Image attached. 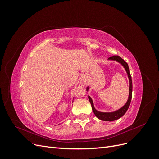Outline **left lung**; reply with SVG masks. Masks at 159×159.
I'll return each instance as SVG.
<instances>
[{"instance_id":"8db88e82","label":"left lung","mask_w":159,"mask_h":159,"mask_svg":"<svg viewBox=\"0 0 159 159\" xmlns=\"http://www.w3.org/2000/svg\"><path fill=\"white\" fill-rule=\"evenodd\" d=\"M109 60H115L119 63H121V65L124 67L127 73V75L128 78L129 80V98L127 103H125V105L123 106L121 109H119L117 111H115L114 112H111V113H103V112H99L98 111L96 110L94 107L93 105V101L91 99V98L88 96L89 100L90 102V103L91 105V107H92V110L95 114V115L97 117L98 119L102 120V121H115V120H117L118 119H119L120 117H121L123 115H125V113H126V111H127L130 103H131V98H132V90H133V84H132V79H131V74H130V71H129V68L128 66V64L127 62L125 61L124 60H123L121 57L119 56H111L109 57ZM89 89V87L87 88V91Z\"/></svg>"}]
</instances>
